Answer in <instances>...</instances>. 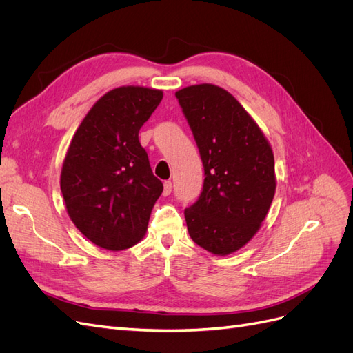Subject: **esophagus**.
Here are the masks:
<instances>
[{
    "label": "esophagus",
    "instance_id": "obj_1",
    "mask_svg": "<svg viewBox=\"0 0 353 353\" xmlns=\"http://www.w3.org/2000/svg\"><path fill=\"white\" fill-rule=\"evenodd\" d=\"M170 191H172V183H170V181H165V183H163V196L165 197L169 196Z\"/></svg>",
    "mask_w": 353,
    "mask_h": 353
}]
</instances>
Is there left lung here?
<instances>
[{"mask_svg": "<svg viewBox=\"0 0 353 353\" xmlns=\"http://www.w3.org/2000/svg\"><path fill=\"white\" fill-rule=\"evenodd\" d=\"M194 135L205 183L184 210L190 237L213 254H230L252 240L275 194L271 145L243 105L212 83L175 92Z\"/></svg>", "mask_w": 353, "mask_h": 353, "instance_id": "8db88e82", "label": "left lung"}]
</instances>
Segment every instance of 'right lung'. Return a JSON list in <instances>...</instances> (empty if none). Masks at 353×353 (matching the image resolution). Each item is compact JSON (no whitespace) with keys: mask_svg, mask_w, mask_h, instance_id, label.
<instances>
[{"mask_svg":"<svg viewBox=\"0 0 353 353\" xmlns=\"http://www.w3.org/2000/svg\"><path fill=\"white\" fill-rule=\"evenodd\" d=\"M163 99L160 90L121 87L104 94L74 132L60 188L72 222L108 250H125L147 231L163 191L138 140Z\"/></svg>","mask_w":353,"mask_h":353,"instance_id":"right-lung-1","label":"right lung"}]
</instances>
